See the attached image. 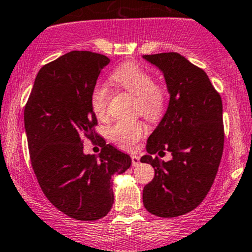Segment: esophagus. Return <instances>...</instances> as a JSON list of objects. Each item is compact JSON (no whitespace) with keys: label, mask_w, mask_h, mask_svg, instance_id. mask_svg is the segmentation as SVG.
I'll use <instances>...</instances> for the list:
<instances>
[{"label":"esophagus","mask_w":252,"mask_h":252,"mask_svg":"<svg viewBox=\"0 0 252 252\" xmlns=\"http://www.w3.org/2000/svg\"><path fill=\"white\" fill-rule=\"evenodd\" d=\"M131 164L133 166H137L140 164V157L139 156H131Z\"/></svg>","instance_id":"34e87169"}]
</instances>
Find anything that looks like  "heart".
<instances>
[{
    "mask_svg": "<svg viewBox=\"0 0 252 252\" xmlns=\"http://www.w3.org/2000/svg\"><path fill=\"white\" fill-rule=\"evenodd\" d=\"M113 81L135 96V110L150 121H157L164 113L166 104L165 92L155 82L150 71L135 63H126L113 72ZM110 89L105 84H96L91 93L92 110L99 118L104 117L107 107ZM146 133L141 122L121 121L107 129V135L113 144L123 150H131Z\"/></svg>",
    "mask_w": 252,
    "mask_h": 252,
    "instance_id": "b5f03b06",
    "label": "heart"
}]
</instances>
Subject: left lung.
<instances>
[{
	"label": "left lung",
	"instance_id": "left-lung-1",
	"mask_svg": "<svg viewBox=\"0 0 252 252\" xmlns=\"http://www.w3.org/2000/svg\"><path fill=\"white\" fill-rule=\"evenodd\" d=\"M158 67L170 95L168 108L147 140L142 163L155 168L142 202L151 214L176 217L197 208L214 184L223 152L222 100L208 75L179 53L144 55ZM164 150L169 162L160 161Z\"/></svg>",
	"mask_w": 252,
	"mask_h": 252
}]
</instances>
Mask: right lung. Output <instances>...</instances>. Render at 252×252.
Listing matches in <instances>:
<instances>
[{
  "mask_svg": "<svg viewBox=\"0 0 252 252\" xmlns=\"http://www.w3.org/2000/svg\"><path fill=\"white\" fill-rule=\"evenodd\" d=\"M110 59L73 50L37 73L24 110L31 164L41 189L58 210L79 221L106 216L113 204V176L130 168L131 158L101 136L99 156L83 152L97 124L91 93Z\"/></svg>",
  "mask_w": 252,
  "mask_h": 252,
  "instance_id": "right-lung-1",
  "label": "right lung"
}]
</instances>
